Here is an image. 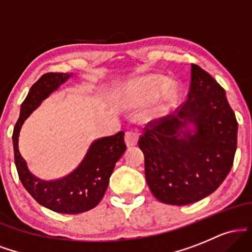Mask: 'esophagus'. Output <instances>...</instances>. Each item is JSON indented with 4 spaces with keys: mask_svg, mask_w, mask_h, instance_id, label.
Instances as JSON below:
<instances>
[{
    "mask_svg": "<svg viewBox=\"0 0 252 252\" xmlns=\"http://www.w3.org/2000/svg\"><path fill=\"white\" fill-rule=\"evenodd\" d=\"M124 141H126V144L128 147L136 146L138 141V132L135 131V130H128L124 135Z\"/></svg>",
    "mask_w": 252,
    "mask_h": 252,
    "instance_id": "1",
    "label": "esophagus"
}]
</instances>
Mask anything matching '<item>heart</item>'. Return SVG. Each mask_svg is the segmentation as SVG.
<instances>
[{"instance_id": "b5f03b06", "label": "heart", "mask_w": 252, "mask_h": 252, "mask_svg": "<svg viewBox=\"0 0 252 252\" xmlns=\"http://www.w3.org/2000/svg\"><path fill=\"white\" fill-rule=\"evenodd\" d=\"M166 84V79L158 76H148L137 80L130 92L131 103H138L150 94L161 90Z\"/></svg>"}]
</instances>
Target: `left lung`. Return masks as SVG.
I'll use <instances>...</instances> for the list:
<instances>
[{"mask_svg":"<svg viewBox=\"0 0 252 252\" xmlns=\"http://www.w3.org/2000/svg\"><path fill=\"white\" fill-rule=\"evenodd\" d=\"M187 123L196 126L194 134ZM237 129L224 89L192 63L187 99L175 115L150 121L138 140L147 184L155 198L182 206L215 192L233 164Z\"/></svg>","mask_w":252,"mask_h":252,"instance_id":"left-lung-1","label":"left lung"}]
</instances>
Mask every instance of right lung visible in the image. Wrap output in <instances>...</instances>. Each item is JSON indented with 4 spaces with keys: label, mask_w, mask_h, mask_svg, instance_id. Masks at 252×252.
Listing matches in <instances>:
<instances>
[{
    "label": "right lung",
    "mask_w": 252,
    "mask_h": 252,
    "mask_svg": "<svg viewBox=\"0 0 252 252\" xmlns=\"http://www.w3.org/2000/svg\"><path fill=\"white\" fill-rule=\"evenodd\" d=\"M67 73H45L33 84L21 105L20 117L14 126V158L20 180L27 192L42 206L54 212L77 215L96 207L108 189L115 164L126 150L124 132L94 141L80 166L70 175L56 181H43L28 169L19 152V135L24 122L41 100L70 77Z\"/></svg>",
    "instance_id": "obj_1"
}]
</instances>
